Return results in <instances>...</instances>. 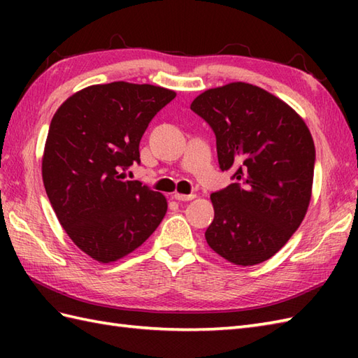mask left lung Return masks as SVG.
I'll return each mask as SVG.
<instances>
[{
  "label": "left lung",
  "instance_id": "8db88e82",
  "mask_svg": "<svg viewBox=\"0 0 358 358\" xmlns=\"http://www.w3.org/2000/svg\"><path fill=\"white\" fill-rule=\"evenodd\" d=\"M150 85L115 81L72 95L55 112L43 157L45 194L83 252L117 262L146 241L166 215L163 194L134 178L150 120L173 100Z\"/></svg>",
  "mask_w": 358,
  "mask_h": 358
}]
</instances>
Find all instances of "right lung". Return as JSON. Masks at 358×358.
Segmentation results:
<instances>
[{"label": "right lung", "mask_w": 358, "mask_h": 358, "mask_svg": "<svg viewBox=\"0 0 358 358\" xmlns=\"http://www.w3.org/2000/svg\"><path fill=\"white\" fill-rule=\"evenodd\" d=\"M191 109L212 127L222 171L232 183L210 195L208 245L227 262L269 260L299 229L310 201L315 148L286 103L246 83L209 89Z\"/></svg>", "instance_id": "1"}]
</instances>
